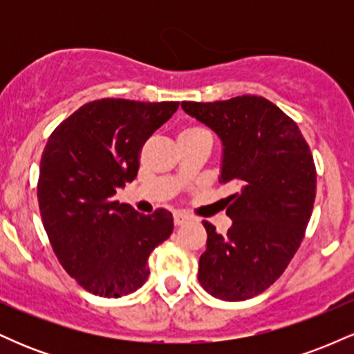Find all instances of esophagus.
<instances>
[{
    "mask_svg": "<svg viewBox=\"0 0 354 354\" xmlns=\"http://www.w3.org/2000/svg\"><path fill=\"white\" fill-rule=\"evenodd\" d=\"M173 219H174V225L183 226L185 223L189 221V216H188V214H185V213H174Z\"/></svg>",
    "mask_w": 354,
    "mask_h": 354,
    "instance_id": "obj_1",
    "label": "esophagus"
}]
</instances>
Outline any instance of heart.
Wrapping results in <instances>:
<instances>
[{"mask_svg": "<svg viewBox=\"0 0 354 354\" xmlns=\"http://www.w3.org/2000/svg\"><path fill=\"white\" fill-rule=\"evenodd\" d=\"M196 135H211L208 129L205 128V126H200V124H193V126H188V128H185L183 131L180 133V136L178 138H185V136H196Z\"/></svg>", "mask_w": 354, "mask_h": 354, "instance_id": "heart-1", "label": "heart"}]
</instances>
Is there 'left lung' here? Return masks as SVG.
<instances>
[{
    "label": "left lung",
    "mask_w": 354,
    "mask_h": 354,
    "mask_svg": "<svg viewBox=\"0 0 354 354\" xmlns=\"http://www.w3.org/2000/svg\"><path fill=\"white\" fill-rule=\"evenodd\" d=\"M181 108L219 136V183L238 189L226 198L228 233L203 221L208 239L198 279L214 298L245 301L268 290L301 245L316 196L313 154L298 124L263 96Z\"/></svg>",
    "instance_id": "left-lung-1"
}]
</instances>
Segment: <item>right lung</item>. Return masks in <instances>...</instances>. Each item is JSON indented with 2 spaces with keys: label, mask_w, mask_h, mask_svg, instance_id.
Wrapping results in <instances>:
<instances>
[{
  "label": "right lung",
  "mask_w": 354,
  "mask_h": 354,
  "mask_svg": "<svg viewBox=\"0 0 354 354\" xmlns=\"http://www.w3.org/2000/svg\"><path fill=\"white\" fill-rule=\"evenodd\" d=\"M178 106L96 100L48 138L38 180L43 226L61 266L89 293L120 298L143 286L149 254L173 233L169 211L146 216L115 194L135 180L146 140Z\"/></svg>",
  "instance_id": "add662e5"
}]
</instances>
